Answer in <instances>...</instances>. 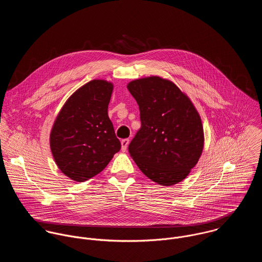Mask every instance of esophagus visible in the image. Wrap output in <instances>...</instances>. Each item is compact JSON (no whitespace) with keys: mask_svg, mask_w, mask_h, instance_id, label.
<instances>
[{"mask_svg":"<svg viewBox=\"0 0 262 262\" xmlns=\"http://www.w3.org/2000/svg\"><path fill=\"white\" fill-rule=\"evenodd\" d=\"M129 142H130V140H129L128 138H126V139H123V140L121 141V145H122V150H123V151H126L127 147H128V144H129Z\"/></svg>","mask_w":262,"mask_h":262,"instance_id":"34e87169","label":"esophagus"}]
</instances>
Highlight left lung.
Segmentation results:
<instances>
[{"label":"left lung","instance_id":"1","mask_svg":"<svg viewBox=\"0 0 262 262\" xmlns=\"http://www.w3.org/2000/svg\"><path fill=\"white\" fill-rule=\"evenodd\" d=\"M141 128L129 144L139 169L154 183L173 186L184 181L204 148L202 120L193 104L172 81L148 76L130 81Z\"/></svg>","mask_w":262,"mask_h":262}]
</instances>
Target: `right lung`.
Wrapping results in <instances>:
<instances>
[{
    "mask_svg": "<svg viewBox=\"0 0 262 262\" xmlns=\"http://www.w3.org/2000/svg\"><path fill=\"white\" fill-rule=\"evenodd\" d=\"M112 82L93 79L68 99L50 132L56 165L71 180L81 183L100 173L121 148L108 106Z\"/></svg>",
    "mask_w": 262,
    "mask_h": 262,
    "instance_id": "right-lung-1",
    "label": "right lung"
}]
</instances>
